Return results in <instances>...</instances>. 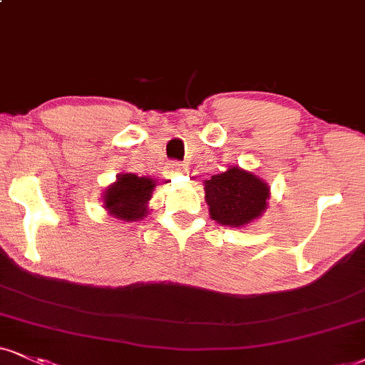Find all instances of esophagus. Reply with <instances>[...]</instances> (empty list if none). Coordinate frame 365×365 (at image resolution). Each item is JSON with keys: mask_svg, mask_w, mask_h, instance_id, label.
<instances>
[{"mask_svg": "<svg viewBox=\"0 0 365 365\" xmlns=\"http://www.w3.org/2000/svg\"><path fill=\"white\" fill-rule=\"evenodd\" d=\"M184 170H186V168H184V164H181V162H173V164H169L170 175H179V174H182Z\"/></svg>", "mask_w": 365, "mask_h": 365, "instance_id": "obj_1", "label": "esophagus"}]
</instances>
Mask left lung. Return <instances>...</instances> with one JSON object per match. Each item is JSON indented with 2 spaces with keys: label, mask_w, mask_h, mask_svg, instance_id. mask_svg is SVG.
<instances>
[{
  "label": "left lung",
  "mask_w": 365,
  "mask_h": 365,
  "mask_svg": "<svg viewBox=\"0 0 365 365\" xmlns=\"http://www.w3.org/2000/svg\"><path fill=\"white\" fill-rule=\"evenodd\" d=\"M205 197L211 220L225 227L240 228L262 217L271 187L252 170L228 165L227 170L205 181Z\"/></svg>",
  "instance_id": "obj_1"
}]
</instances>
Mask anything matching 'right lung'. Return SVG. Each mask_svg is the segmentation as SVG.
<instances>
[{"label":"right lung","mask_w":365,"mask_h":365,"mask_svg":"<svg viewBox=\"0 0 365 365\" xmlns=\"http://www.w3.org/2000/svg\"><path fill=\"white\" fill-rule=\"evenodd\" d=\"M157 181L147 175L121 173L116 181L103 192V208L108 215L121 222H138L148 215V201L152 200Z\"/></svg>","instance_id":"1"}]
</instances>
